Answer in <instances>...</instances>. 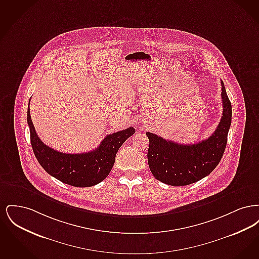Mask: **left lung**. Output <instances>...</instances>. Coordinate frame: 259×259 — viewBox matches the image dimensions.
<instances>
[{
	"instance_id": "obj_1",
	"label": "left lung",
	"mask_w": 259,
	"mask_h": 259,
	"mask_svg": "<svg viewBox=\"0 0 259 259\" xmlns=\"http://www.w3.org/2000/svg\"><path fill=\"white\" fill-rule=\"evenodd\" d=\"M222 119L208 139L197 144L181 145L147 132L148 162L153 177L172 186L191 185L207 177L222 160L231 125L232 108L222 80Z\"/></svg>"
}]
</instances>
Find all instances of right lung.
<instances>
[{
	"label": "right lung",
	"instance_id": "1",
	"mask_svg": "<svg viewBox=\"0 0 259 259\" xmlns=\"http://www.w3.org/2000/svg\"><path fill=\"white\" fill-rule=\"evenodd\" d=\"M27 122L30 128L31 145L40 166L50 176L75 187L93 186L104 181L111 171L116 152L124 142L135 133V129L129 127L107 136L99 148L92 151L69 154L50 148L40 141L32 122L29 108Z\"/></svg>",
	"mask_w": 259,
	"mask_h": 259
}]
</instances>
